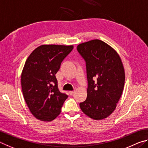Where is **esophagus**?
Here are the masks:
<instances>
[{
	"label": "esophagus",
	"mask_w": 148,
	"mask_h": 148,
	"mask_svg": "<svg viewBox=\"0 0 148 148\" xmlns=\"http://www.w3.org/2000/svg\"><path fill=\"white\" fill-rule=\"evenodd\" d=\"M75 92V90H73V91H69V92L70 95H73V94H74Z\"/></svg>",
	"instance_id": "1"
}]
</instances>
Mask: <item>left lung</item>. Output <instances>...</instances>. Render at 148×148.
Masks as SVG:
<instances>
[{
	"label": "left lung",
	"mask_w": 148,
	"mask_h": 148,
	"mask_svg": "<svg viewBox=\"0 0 148 148\" xmlns=\"http://www.w3.org/2000/svg\"><path fill=\"white\" fill-rule=\"evenodd\" d=\"M77 51L86 62L88 86L86 99L80 107L92 119L103 120L114 112L123 93L122 62L114 49L99 40L79 44Z\"/></svg>",
	"instance_id": "1"
}]
</instances>
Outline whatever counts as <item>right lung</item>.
Wrapping results in <instances>:
<instances>
[{
    "instance_id": "obj_1",
    "label": "right lung",
    "mask_w": 148,
    "mask_h": 148,
    "mask_svg": "<svg viewBox=\"0 0 148 148\" xmlns=\"http://www.w3.org/2000/svg\"><path fill=\"white\" fill-rule=\"evenodd\" d=\"M73 46L42 45L26 60L21 73V87L30 112L38 120L51 121L61 112L67 95L59 91L55 75Z\"/></svg>"
}]
</instances>
